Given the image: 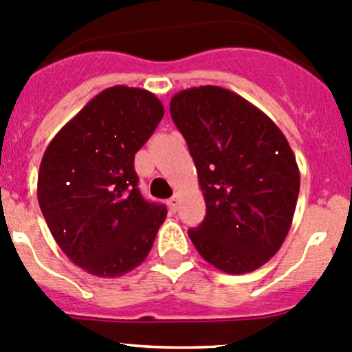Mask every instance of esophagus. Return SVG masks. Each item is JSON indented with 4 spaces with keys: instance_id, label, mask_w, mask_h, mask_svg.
<instances>
[{
    "instance_id": "1",
    "label": "esophagus",
    "mask_w": 352,
    "mask_h": 352,
    "mask_svg": "<svg viewBox=\"0 0 352 352\" xmlns=\"http://www.w3.org/2000/svg\"><path fill=\"white\" fill-rule=\"evenodd\" d=\"M167 207H169L170 212H176V210H178V207H179V195L170 197V199L167 200Z\"/></svg>"
}]
</instances>
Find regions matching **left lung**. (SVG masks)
<instances>
[{"instance_id": "left-lung-1", "label": "left lung", "mask_w": 352, "mask_h": 352, "mask_svg": "<svg viewBox=\"0 0 352 352\" xmlns=\"http://www.w3.org/2000/svg\"><path fill=\"white\" fill-rule=\"evenodd\" d=\"M170 117L188 143L207 214L188 230L200 256L243 274L278 252L292 224L300 174L285 135L263 110L219 86L170 98Z\"/></svg>"}]
</instances>
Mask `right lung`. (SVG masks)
<instances>
[{
  "mask_svg": "<svg viewBox=\"0 0 352 352\" xmlns=\"http://www.w3.org/2000/svg\"><path fill=\"white\" fill-rule=\"evenodd\" d=\"M164 105L142 88L112 86L89 100L50 142L38 200L53 239L76 266L102 278L145 261L167 209L138 190L135 153Z\"/></svg>",
  "mask_w": 352,
  "mask_h": 352,
  "instance_id": "obj_1",
  "label": "right lung"
}]
</instances>
